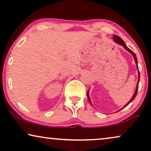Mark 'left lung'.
I'll return each instance as SVG.
<instances>
[{
	"label": "left lung",
	"mask_w": 151,
	"mask_h": 151,
	"mask_svg": "<svg viewBox=\"0 0 151 151\" xmlns=\"http://www.w3.org/2000/svg\"><path fill=\"white\" fill-rule=\"evenodd\" d=\"M113 39H114V41L115 42L117 43V44H119V45H121V46H123V48H124L125 49H126V50H128V51L129 52H130V53L132 55L133 58H134V61H135V63H136V65H137V71H138V82H137V87H136L135 91H134V94H133L132 97V99H130V101H129L128 103H127L126 105H125L124 106H123V107H126V106H128V105L129 104H130V103H131V102H132V101H133V100H134V99H135V97H136V96H137V91H138L139 83V79H140V73H139V71L138 64H137V56H136L135 53H134V52H133V51H132V50H131L130 49V48H128V47H127V46L126 45V44H125L124 42H123V40H122V39L120 37L117 36V35H114V36H113ZM89 90H88V91H87V98H88V100H89V101L90 104H91V105H92V103H91V99H90V97H89ZM123 108H121V109H119V111L121 110V109H122Z\"/></svg>",
	"instance_id": "left-lung-1"
}]
</instances>
